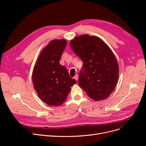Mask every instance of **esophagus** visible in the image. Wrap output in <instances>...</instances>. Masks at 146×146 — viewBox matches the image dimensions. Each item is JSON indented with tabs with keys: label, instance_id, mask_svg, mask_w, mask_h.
Listing matches in <instances>:
<instances>
[{
	"label": "esophagus",
	"instance_id": "1",
	"mask_svg": "<svg viewBox=\"0 0 146 146\" xmlns=\"http://www.w3.org/2000/svg\"><path fill=\"white\" fill-rule=\"evenodd\" d=\"M74 78L76 79V80L77 81V80H78V74H76V76H74Z\"/></svg>",
	"mask_w": 146,
	"mask_h": 146
}]
</instances>
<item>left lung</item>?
I'll list each match as a JSON object with an SVG mask.
<instances>
[{"mask_svg": "<svg viewBox=\"0 0 146 146\" xmlns=\"http://www.w3.org/2000/svg\"><path fill=\"white\" fill-rule=\"evenodd\" d=\"M72 50L83 61L78 84L90 98L107 99L115 88L119 66L115 56L103 40L87 34L70 41Z\"/></svg>", "mask_w": 146, "mask_h": 146, "instance_id": "obj_1", "label": "left lung"}]
</instances>
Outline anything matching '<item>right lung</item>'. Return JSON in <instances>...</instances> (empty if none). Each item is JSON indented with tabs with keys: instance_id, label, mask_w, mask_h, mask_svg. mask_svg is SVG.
Segmentation results:
<instances>
[{
	"instance_id": "obj_1",
	"label": "right lung",
	"mask_w": 146,
	"mask_h": 146,
	"mask_svg": "<svg viewBox=\"0 0 146 146\" xmlns=\"http://www.w3.org/2000/svg\"><path fill=\"white\" fill-rule=\"evenodd\" d=\"M67 45L65 39H54L39 54L35 64L32 81L35 91L48 106L62 105L76 80L69 76L65 66L60 64L61 55Z\"/></svg>"
}]
</instances>
